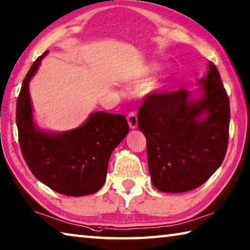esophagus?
Listing matches in <instances>:
<instances>
[{
	"mask_svg": "<svg viewBox=\"0 0 250 250\" xmlns=\"http://www.w3.org/2000/svg\"><path fill=\"white\" fill-rule=\"evenodd\" d=\"M126 119H128L129 122V125L131 129H135L138 126V117H137V112L134 111H130L128 113V117H126Z\"/></svg>",
	"mask_w": 250,
	"mask_h": 250,
	"instance_id": "1",
	"label": "esophagus"
}]
</instances>
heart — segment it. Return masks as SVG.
Masks as SVG:
<instances>
[{
  "label": "heart",
  "mask_w": 250,
  "mask_h": 250,
  "mask_svg": "<svg viewBox=\"0 0 250 250\" xmlns=\"http://www.w3.org/2000/svg\"><path fill=\"white\" fill-rule=\"evenodd\" d=\"M158 87H160V85H158V84H153V85L149 86L148 90H154V89H156V88H158Z\"/></svg>",
  "instance_id": "b5f03b06"
}]
</instances>
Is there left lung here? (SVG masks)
Masks as SVG:
<instances>
[{
  "mask_svg": "<svg viewBox=\"0 0 250 250\" xmlns=\"http://www.w3.org/2000/svg\"><path fill=\"white\" fill-rule=\"evenodd\" d=\"M203 96L152 92L143 98L138 126L146 138L148 170L154 187L185 192L203 185L223 162L229 145V99L214 63L199 81ZM207 113L204 120L198 118Z\"/></svg>",
  "mask_w": 250,
  "mask_h": 250,
  "instance_id": "obj_1",
  "label": "left lung"
}]
</instances>
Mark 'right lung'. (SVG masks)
<instances>
[{
    "label": "right lung",
    "instance_id": "right-lung-1",
    "mask_svg": "<svg viewBox=\"0 0 250 250\" xmlns=\"http://www.w3.org/2000/svg\"><path fill=\"white\" fill-rule=\"evenodd\" d=\"M47 52L30 66L17 98L21 151L30 171L49 188L64 196H86L103 187L110 154L129 132L128 121L122 115L98 111L69 132L51 134L36 128L28 83Z\"/></svg>",
    "mask_w": 250,
    "mask_h": 250
}]
</instances>
